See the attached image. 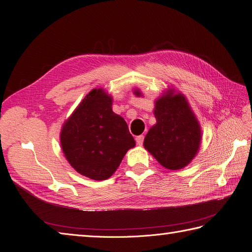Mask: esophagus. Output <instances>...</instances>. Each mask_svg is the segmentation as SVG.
Returning <instances> with one entry per match:
<instances>
[{
    "label": "esophagus",
    "instance_id": "esophagus-1",
    "mask_svg": "<svg viewBox=\"0 0 252 252\" xmlns=\"http://www.w3.org/2000/svg\"><path fill=\"white\" fill-rule=\"evenodd\" d=\"M135 142H136V144L139 145V146H141V145L143 144V142H144V135H138L135 138Z\"/></svg>",
    "mask_w": 252,
    "mask_h": 252
}]
</instances>
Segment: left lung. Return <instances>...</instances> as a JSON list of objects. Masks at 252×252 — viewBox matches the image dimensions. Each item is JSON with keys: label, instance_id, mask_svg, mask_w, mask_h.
Wrapping results in <instances>:
<instances>
[{"label": "left lung", "instance_id": "left-lung-1", "mask_svg": "<svg viewBox=\"0 0 252 252\" xmlns=\"http://www.w3.org/2000/svg\"><path fill=\"white\" fill-rule=\"evenodd\" d=\"M133 94L143 96L138 88ZM154 114L157 124L145 136L144 148L165 168H184L197 155L202 141L200 123L186 96L169 87L155 101Z\"/></svg>", "mask_w": 252, "mask_h": 252}]
</instances>
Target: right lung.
Masks as SVG:
<instances>
[{"mask_svg": "<svg viewBox=\"0 0 252 252\" xmlns=\"http://www.w3.org/2000/svg\"><path fill=\"white\" fill-rule=\"evenodd\" d=\"M60 142L74 170L94 181L110 178L135 146L125 120L112 111V96L103 88L91 90L64 122Z\"/></svg>", "mask_w": 252, "mask_h": 252, "instance_id": "add662e5", "label": "right lung"}]
</instances>
